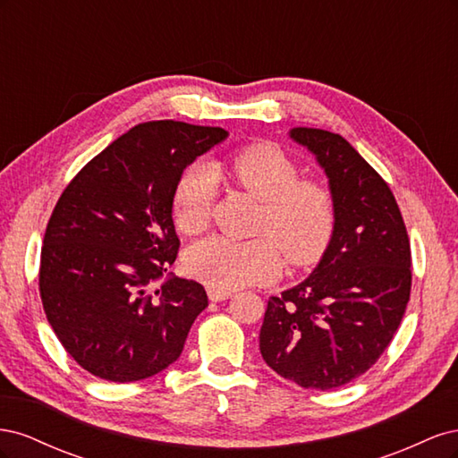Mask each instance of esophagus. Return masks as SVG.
<instances>
[{
	"mask_svg": "<svg viewBox=\"0 0 458 458\" xmlns=\"http://www.w3.org/2000/svg\"><path fill=\"white\" fill-rule=\"evenodd\" d=\"M233 296L231 290H221V288H214V286H208V298L212 301H224L229 300Z\"/></svg>",
	"mask_w": 458,
	"mask_h": 458,
	"instance_id": "esophagus-1",
	"label": "esophagus"
}]
</instances>
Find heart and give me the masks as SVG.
I'll return each instance as SVG.
<instances>
[{"instance_id": "b5f03b06", "label": "heart", "mask_w": 458, "mask_h": 458, "mask_svg": "<svg viewBox=\"0 0 458 458\" xmlns=\"http://www.w3.org/2000/svg\"><path fill=\"white\" fill-rule=\"evenodd\" d=\"M231 175L261 202L254 241L210 237L192 244L187 271L221 290L259 284L281 271L282 250L290 266L317 261L327 250L336 227V204L327 185L315 179H298V164L273 143H256L234 152ZM216 177L206 164L185 170L174 195V219L183 233H199L210 221Z\"/></svg>"}]
</instances>
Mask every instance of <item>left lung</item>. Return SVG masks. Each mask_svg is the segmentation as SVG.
Segmentation results:
<instances>
[{
	"mask_svg": "<svg viewBox=\"0 0 458 458\" xmlns=\"http://www.w3.org/2000/svg\"><path fill=\"white\" fill-rule=\"evenodd\" d=\"M288 135L325 170L336 227L308 279L269 298L259 352L283 378L332 390L361 377L390 345L411 296V244L390 187L342 135Z\"/></svg>",
	"mask_w": 458,
	"mask_h": 458,
	"instance_id": "8db88e82",
	"label": "left lung"
}]
</instances>
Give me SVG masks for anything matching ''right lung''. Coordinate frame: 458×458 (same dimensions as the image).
Listing matches in <instances>:
<instances>
[{"label":"right lung","instance_id":"1","mask_svg":"<svg viewBox=\"0 0 458 458\" xmlns=\"http://www.w3.org/2000/svg\"><path fill=\"white\" fill-rule=\"evenodd\" d=\"M227 135L174 120L140 123L63 191L41 248L39 296L63 348L93 377L143 380L182 355L206 290L172 275L152 284L177 258L172 208L183 170Z\"/></svg>","mask_w":458,"mask_h":458}]
</instances>
